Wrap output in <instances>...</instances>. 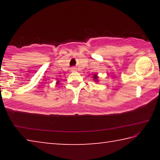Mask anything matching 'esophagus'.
I'll use <instances>...</instances> for the list:
<instances>
[{"instance_id":"34e87169","label":"esophagus","mask_w":160,"mask_h":160,"mask_svg":"<svg viewBox=\"0 0 160 160\" xmlns=\"http://www.w3.org/2000/svg\"><path fill=\"white\" fill-rule=\"evenodd\" d=\"M74 70V69H72V70Z\"/></svg>"}]
</instances>
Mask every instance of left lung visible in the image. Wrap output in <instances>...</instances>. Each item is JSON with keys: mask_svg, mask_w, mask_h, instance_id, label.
I'll list each match as a JSON object with an SVG mask.
<instances>
[{"mask_svg": "<svg viewBox=\"0 0 160 160\" xmlns=\"http://www.w3.org/2000/svg\"><path fill=\"white\" fill-rule=\"evenodd\" d=\"M93 80L95 82H99V77H98V75H97V73H94L93 75Z\"/></svg>", "mask_w": 160, "mask_h": 160, "instance_id": "left-lung-1", "label": "left lung"}]
</instances>
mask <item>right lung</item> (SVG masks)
<instances>
[{"label": "right lung", "instance_id": "1", "mask_svg": "<svg viewBox=\"0 0 160 160\" xmlns=\"http://www.w3.org/2000/svg\"><path fill=\"white\" fill-rule=\"evenodd\" d=\"M56 84H57V85H58V84H59V80H58L56 81Z\"/></svg>", "mask_w": 160, "mask_h": 160}]
</instances>
